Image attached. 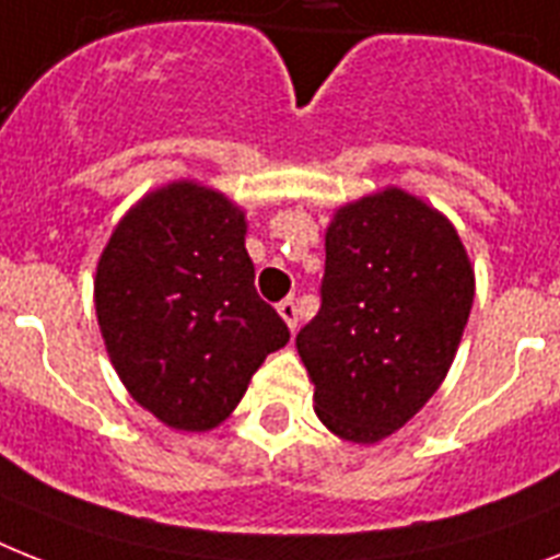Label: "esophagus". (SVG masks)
<instances>
[{"label":"esophagus","mask_w":560,"mask_h":560,"mask_svg":"<svg viewBox=\"0 0 560 560\" xmlns=\"http://www.w3.org/2000/svg\"><path fill=\"white\" fill-rule=\"evenodd\" d=\"M277 312H280V317H283L285 323H289V329L294 331L298 329V303H294V300L291 298H285V300H280V303H277Z\"/></svg>","instance_id":"1"}]
</instances>
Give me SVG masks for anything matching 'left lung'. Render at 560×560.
Listing matches in <instances>:
<instances>
[{
	"label": "left lung",
	"mask_w": 560,
	"mask_h": 560,
	"mask_svg": "<svg viewBox=\"0 0 560 560\" xmlns=\"http://www.w3.org/2000/svg\"><path fill=\"white\" fill-rule=\"evenodd\" d=\"M472 298L469 257L435 208L400 188L340 208L320 312L298 331L317 418L352 443L404 427L450 372Z\"/></svg>",
	"instance_id": "8db88e82"
}]
</instances>
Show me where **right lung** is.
<instances>
[{
	"label": "right lung",
	"mask_w": 560,
	"mask_h": 560,
	"mask_svg": "<svg viewBox=\"0 0 560 560\" xmlns=\"http://www.w3.org/2000/svg\"><path fill=\"white\" fill-rule=\"evenodd\" d=\"M110 363L148 412L186 432L217 427L289 326L254 289L246 220L194 183L128 211L96 266Z\"/></svg>",
	"instance_id": "obj_1"
}]
</instances>
